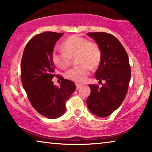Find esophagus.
<instances>
[{"label":"esophagus","mask_w":152,"mask_h":152,"mask_svg":"<svg viewBox=\"0 0 152 152\" xmlns=\"http://www.w3.org/2000/svg\"><path fill=\"white\" fill-rule=\"evenodd\" d=\"M76 89H78V88H80V86H81V84L78 83H76Z\"/></svg>","instance_id":"obj_1"}]
</instances>
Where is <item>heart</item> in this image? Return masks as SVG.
I'll list each match as a JSON object with an SVG mask.
<instances>
[{"label": "heart", "instance_id": "obj_1", "mask_svg": "<svg viewBox=\"0 0 152 152\" xmlns=\"http://www.w3.org/2000/svg\"><path fill=\"white\" fill-rule=\"evenodd\" d=\"M62 50H53L51 60L58 68L65 69L69 66L71 60L76 56L77 66L66 73V78L76 82H83L90 74L91 68L95 69L102 60V51L98 44L88 41L78 35L66 37L61 44Z\"/></svg>", "mask_w": 152, "mask_h": 152}]
</instances>
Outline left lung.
I'll return each mask as SVG.
<instances>
[{"label": "left lung", "instance_id": "left-lung-1", "mask_svg": "<svg viewBox=\"0 0 152 152\" xmlns=\"http://www.w3.org/2000/svg\"><path fill=\"white\" fill-rule=\"evenodd\" d=\"M102 51V60L95 78L102 83L90 85L91 92L87 105L93 114L106 117L120 107L126 96L131 79V66L124 46L115 36L104 32H88Z\"/></svg>", "mask_w": 152, "mask_h": 152}]
</instances>
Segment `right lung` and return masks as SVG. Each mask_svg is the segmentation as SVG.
<instances>
[{
  "instance_id": "1",
  "label": "right lung",
  "mask_w": 152,
  "mask_h": 152,
  "mask_svg": "<svg viewBox=\"0 0 152 152\" xmlns=\"http://www.w3.org/2000/svg\"><path fill=\"white\" fill-rule=\"evenodd\" d=\"M63 33L45 32L34 36L24 48L21 63V78L30 104L39 114L56 119L64 114L66 102L76 90L72 80L56 74L51 55L56 42ZM62 80L60 87L52 80Z\"/></svg>"
}]
</instances>
